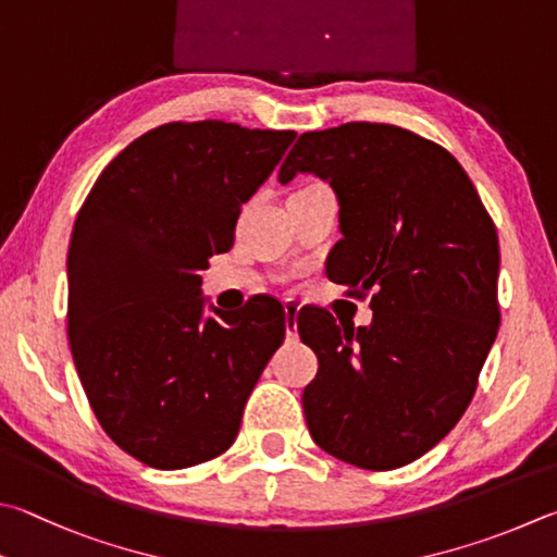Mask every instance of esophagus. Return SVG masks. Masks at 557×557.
I'll list each match as a JSON object with an SVG mask.
<instances>
[{"label":"esophagus","mask_w":557,"mask_h":557,"mask_svg":"<svg viewBox=\"0 0 557 557\" xmlns=\"http://www.w3.org/2000/svg\"><path fill=\"white\" fill-rule=\"evenodd\" d=\"M299 305L295 299L285 301V329L289 338H297V313H299Z\"/></svg>","instance_id":"34e87169"}]
</instances>
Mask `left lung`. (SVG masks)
<instances>
[{
	"label": "left lung",
	"mask_w": 557,
	"mask_h": 557,
	"mask_svg": "<svg viewBox=\"0 0 557 557\" xmlns=\"http://www.w3.org/2000/svg\"><path fill=\"white\" fill-rule=\"evenodd\" d=\"M329 182L343 238L329 277L375 292L370 326L317 311L299 336L319 370L305 394L313 443L366 470L429 453L468 409L499 331V240L446 148L389 124L301 134L280 168Z\"/></svg>",
	"instance_id": "8db88e82"
}]
</instances>
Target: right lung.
<instances>
[{"label":"right lung","instance_id":"right-lung-1","mask_svg":"<svg viewBox=\"0 0 557 557\" xmlns=\"http://www.w3.org/2000/svg\"><path fill=\"white\" fill-rule=\"evenodd\" d=\"M295 138L224 121L158 126L111 160L79 209L70 350L109 438L150 468L228 450L285 341L280 301L258 297L231 317L201 295V270L234 246L240 207Z\"/></svg>","mask_w":557,"mask_h":557}]
</instances>
